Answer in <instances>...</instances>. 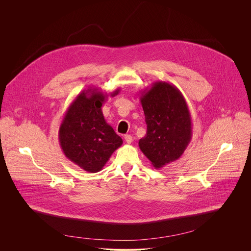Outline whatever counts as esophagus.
<instances>
[{"label": "esophagus", "instance_id": "1", "mask_svg": "<svg viewBox=\"0 0 251 251\" xmlns=\"http://www.w3.org/2000/svg\"><path fill=\"white\" fill-rule=\"evenodd\" d=\"M124 139H125V142L127 143V144H131V143H132V136L131 135H125Z\"/></svg>", "mask_w": 251, "mask_h": 251}]
</instances>
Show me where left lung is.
I'll list each match as a JSON object with an SVG mask.
<instances>
[{
  "mask_svg": "<svg viewBox=\"0 0 251 251\" xmlns=\"http://www.w3.org/2000/svg\"><path fill=\"white\" fill-rule=\"evenodd\" d=\"M140 101L147 133L139 148L155 169L180 158L192 140L193 127L188 104L182 92L166 81H156L143 90Z\"/></svg>",
  "mask_w": 251,
  "mask_h": 251,
  "instance_id": "8db88e82",
  "label": "left lung"
}]
</instances>
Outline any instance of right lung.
Masks as SVG:
<instances>
[{"label": "right lung", "mask_w": 251, "mask_h": 251, "mask_svg": "<svg viewBox=\"0 0 251 251\" xmlns=\"http://www.w3.org/2000/svg\"><path fill=\"white\" fill-rule=\"evenodd\" d=\"M120 89L110 93L113 97ZM108 94L89 87L68 106L58 131L65 157L89 173H97L108 162L123 141L106 122L101 107Z\"/></svg>", "instance_id": "add662e5"}]
</instances>
